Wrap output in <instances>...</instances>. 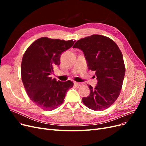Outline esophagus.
Returning <instances> with one entry per match:
<instances>
[{"label": "esophagus", "instance_id": "esophagus-1", "mask_svg": "<svg viewBox=\"0 0 146 146\" xmlns=\"http://www.w3.org/2000/svg\"><path fill=\"white\" fill-rule=\"evenodd\" d=\"M74 84H75V85H76V86H80V85H82L81 83H78V82H74Z\"/></svg>", "mask_w": 146, "mask_h": 146}]
</instances>
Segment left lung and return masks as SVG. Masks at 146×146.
I'll list each match as a JSON object with an SVG mask.
<instances>
[{"instance_id":"8db88e82","label":"left lung","mask_w":146,"mask_h":146,"mask_svg":"<svg viewBox=\"0 0 146 146\" xmlns=\"http://www.w3.org/2000/svg\"><path fill=\"white\" fill-rule=\"evenodd\" d=\"M83 51L88 69L95 70L98 83L88 85L90 94L83 103L95 111L110 107L120 94L125 69L121 51L112 39L93 35L78 40L73 46Z\"/></svg>"}]
</instances>
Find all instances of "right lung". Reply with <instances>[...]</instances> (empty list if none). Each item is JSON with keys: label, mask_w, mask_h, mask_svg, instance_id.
<instances>
[{"label": "right lung", "mask_w": 146, "mask_h": 146, "mask_svg": "<svg viewBox=\"0 0 146 146\" xmlns=\"http://www.w3.org/2000/svg\"><path fill=\"white\" fill-rule=\"evenodd\" d=\"M75 41L42 37L34 41L23 57L21 78L26 92L33 103L45 110H52L63 104L66 92L74 83L56 81L50 75L60 63L62 53Z\"/></svg>", "instance_id": "right-lung-1"}]
</instances>
